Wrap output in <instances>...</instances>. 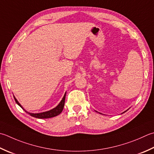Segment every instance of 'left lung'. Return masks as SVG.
I'll use <instances>...</instances> for the list:
<instances>
[{
	"mask_svg": "<svg viewBox=\"0 0 154 154\" xmlns=\"http://www.w3.org/2000/svg\"><path fill=\"white\" fill-rule=\"evenodd\" d=\"M128 110H126V111H124V112H123V113H125V112H126V111H127ZM96 111V112H97V113H100V114H102V113H99V112H98V111Z\"/></svg>",
	"mask_w": 154,
	"mask_h": 154,
	"instance_id": "1",
	"label": "left lung"
}]
</instances>
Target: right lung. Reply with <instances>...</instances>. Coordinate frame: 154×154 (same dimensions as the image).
Here are the masks:
<instances>
[{
  "label": "right lung",
  "mask_w": 154,
  "mask_h": 154,
  "mask_svg": "<svg viewBox=\"0 0 154 154\" xmlns=\"http://www.w3.org/2000/svg\"><path fill=\"white\" fill-rule=\"evenodd\" d=\"M65 96H66V93H65V95H64V96H63V97L61 99V101H60V103L55 108H53V109H51L49 111H45V112L37 113L28 112V111H26L25 109H24L22 105H21L19 103V102L17 101V99H16V97H14V99L15 101H16V103L18 105H19V106L21 108H22L23 110H25V112H26L27 113H29L31 116L36 117V118H38V119H47V118H51V117H55L57 116H58V115H59V114L62 112V111L63 109V107H64V105H65Z\"/></svg>",
  "instance_id": "add662e5"
}]
</instances>
